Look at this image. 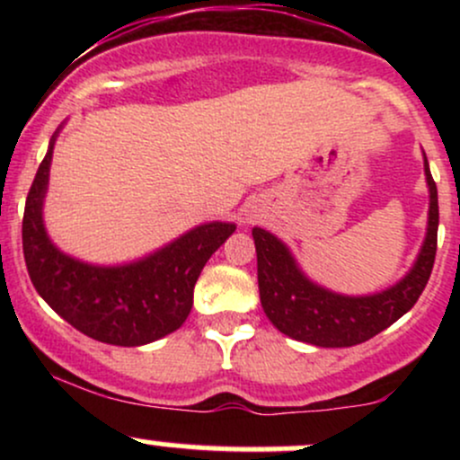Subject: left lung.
Returning <instances> with one entry per match:
<instances>
[{
    "label": "left lung",
    "instance_id": "obj_1",
    "mask_svg": "<svg viewBox=\"0 0 460 460\" xmlns=\"http://www.w3.org/2000/svg\"><path fill=\"white\" fill-rule=\"evenodd\" d=\"M424 171L430 188L429 234L424 246L402 281L374 296H341L311 283L298 270L281 240L260 226L252 229L261 307L279 331L305 344L348 348L372 340L413 307L435 266L439 226L437 183L430 175L429 160H424Z\"/></svg>",
    "mask_w": 460,
    "mask_h": 460
}]
</instances>
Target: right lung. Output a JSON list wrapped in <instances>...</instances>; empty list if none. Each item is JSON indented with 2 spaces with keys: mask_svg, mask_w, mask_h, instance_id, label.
Instances as JSON below:
<instances>
[{
  "mask_svg": "<svg viewBox=\"0 0 460 460\" xmlns=\"http://www.w3.org/2000/svg\"><path fill=\"white\" fill-rule=\"evenodd\" d=\"M54 140L56 136L31 181L23 214V257L36 292L68 324L103 344L142 346L177 331L192 309L200 270L235 225H200L128 266L99 268L66 257L51 244L43 225Z\"/></svg>",
  "mask_w": 460,
  "mask_h": 460,
  "instance_id": "add662e5",
  "label": "right lung"
}]
</instances>
